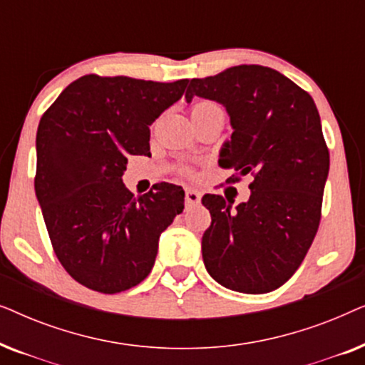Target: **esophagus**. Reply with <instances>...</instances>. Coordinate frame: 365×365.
Listing matches in <instances>:
<instances>
[{"label":"esophagus","mask_w":365,"mask_h":365,"mask_svg":"<svg viewBox=\"0 0 365 365\" xmlns=\"http://www.w3.org/2000/svg\"><path fill=\"white\" fill-rule=\"evenodd\" d=\"M201 201V192L196 189H186V202L187 204H197Z\"/></svg>","instance_id":"1"}]
</instances>
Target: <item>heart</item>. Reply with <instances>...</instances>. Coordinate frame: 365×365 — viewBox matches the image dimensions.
<instances>
[{"label": "heart", "mask_w": 365, "mask_h": 365, "mask_svg": "<svg viewBox=\"0 0 365 365\" xmlns=\"http://www.w3.org/2000/svg\"><path fill=\"white\" fill-rule=\"evenodd\" d=\"M199 104H207V103H199ZM196 106H197V104H196ZM184 173H187V171H184Z\"/></svg>", "instance_id": "1"}]
</instances>
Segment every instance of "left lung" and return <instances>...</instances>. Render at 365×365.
<instances>
[{
	"label": "left lung",
	"mask_w": 365,
	"mask_h": 365,
	"mask_svg": "<svg viewBox=\"0 0 365 365\" xmlns=\"http://www.w3.org/2000/svg\"><path fill=\"white\" fill-rule=\"evenodd\" d=\"M226 106L234 133L219 166L239 182L251 174L249 201L232 207L217 194L202 204L211 226L202 236L207 272L224 287L264 294L292 277L316 237L329 174V149L311 94L276 69L241 64L194 78L186 99Z\"/></svg>",
	"instance_id": "1"
}]
</instances>
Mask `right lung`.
<instances>
[{
	"instance_id": "right-lung-1",
	"label": "right lung",
	"mask_w": 365,
	"mask_h": 365,
	"mask_svg": "<svg viewBox=\"0 0 365 365\" xmlns=\"http://www.w3.org/2000/svg\"><path fill=\"white\" fill-rule=\"evenodd\" d=\"M186 86L187 79L86 74L41 116L34 191L53 251L81 286L116 294L151 272L159 236L182 212L184 191L159 182L134 197L123 173L129 154H151L149 126Z\"/></svg>"
}]
</instances>
